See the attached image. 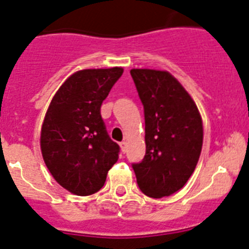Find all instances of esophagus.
<instances>
[{
    "label": "esophagus",
    "instance_id": "34e87169",
    "mask_svg": "<svg viewBox=\"0 0 249 249\" xmlns=\"http://www.w3.org/2000/svg\"><path fill=\"white\" fill-rule=\"evenodd\" d=\"M120 147H122L123 152L126 151V141H122V142H120Z\"/></svg>",
    "mask_w": 249,
    "mask_h": 249
}]
</instances>
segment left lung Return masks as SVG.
<instances>
[{
	"label": "left lung",
	"mask_w": 249,
	"mask_h": 249,
	"mask_svg": "<svg viewBox=\"0 0 249 249\" xmlns=\"http://www.w3.org/2000/svg\"><path fill=\"white\" fill-rule=\"evenodd\" d=\"M144 105L146 152L133 163L142 194L154 198L170 196L189 181L200 159L202 119L196 104L169 71L131 69Z\"/></svg>",
	"instance_id": "left-lung-1"
}]
</instances>
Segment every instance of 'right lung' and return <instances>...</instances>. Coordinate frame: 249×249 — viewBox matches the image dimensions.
I'll use <instances>...</instances> for the list:
<instances>
[{
	"label": "right lung",
	"instance_id": "obj_1",
	"mask_svg": "<svg viewBox=\"0 0 249 249\" xmlns=\"http://www.w3.org/2000/svg\"><path fill=\"white\" fill-rule=\"evenodd\" d=\"M124 69H84L62 84L49 104L41 131L42 156L54 180L78 196L104 186L119 159V145L108 135L100 115Z\"/></svg>",
	"mask_w": 249,
	"mask_h": 249
}]
</instances>
